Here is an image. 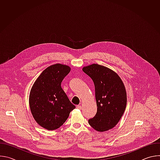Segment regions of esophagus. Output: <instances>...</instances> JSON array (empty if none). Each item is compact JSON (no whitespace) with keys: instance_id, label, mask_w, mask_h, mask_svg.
Here are the masks:
<instances>
[{"instance_id":"esophagus-1","label":"esophagus","mask_w":160,"mask_h":160,"mask_svg":"<svg viewBox=\"0 0 160 160\" xmlns=\"http://www.w3.org/2000/svg\"><path fill=\"white\" fill-rule=\"evenodd\" d=\"M77 108L78 109H82V106H81V105H77Z\"/></svg>"}]
</instances>
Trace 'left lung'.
<instances>
[{
  "instance_id": "1",
  "label": "left lung",
  "mask_w": 160,
  "mask_h": 160,
  "mask_svg": "<svg viewBox=\"0 0 160 160\" xmlns=\"http://www.w3.org/2000/svg\"><path fill=\"white\" fill-rule=\"evenodd\" d=\"M82 70L92 78L95 87L97 113L88 120V123L98 132L115 127L126 108L127 92L118 75L109 68L92 64L84 66Z\"/></svg>"
}]
</instances>
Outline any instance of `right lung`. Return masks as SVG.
I'll return each instance as SVG.
<instances>
[{"label": "right lung", "mask_w": 160, "mask_h": 160, "mask_svg": "<svg viewBox=\"0 0 160 160\" xmlns=\"http://www.w3.org/2000/svg\"><path fill=\"white\" fill-rule=\"evenodd\" d=\"M70 70L67 65H51L42 72L31 88L29 104L32 116L45 129L59 128L75 108L61 86Z\"/></svg>", "instance_id": "obj_1"}]
</instances>
